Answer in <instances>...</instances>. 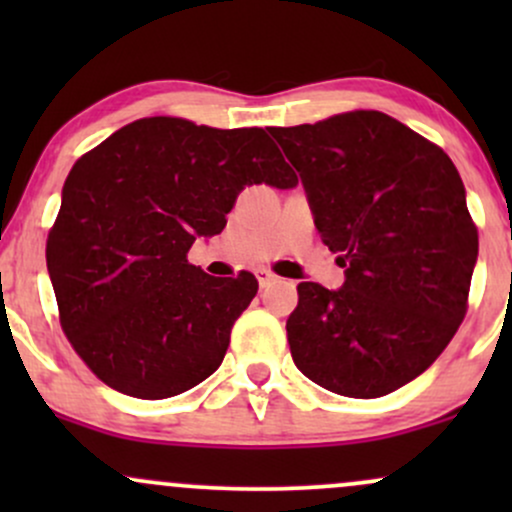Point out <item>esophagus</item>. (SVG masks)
I'll return each instance as SVG.
<instances>
[{
    "instance_id": "1",
    "label": "esophagus",
    "mask_w": 512,
    "mask_h": 512,
    "mask_svg": "<svg viewBox=\"0 0 512 512\" xmlns=\"http://www.w3.org/2000/svg\"><path fill=\"white\" fill-rule=\"evenodd\" d=\"M257 281H260V286L264 289V286H269L272 281H276V274L269 272V269H257Z\"/></svg>"
}]
</instances>
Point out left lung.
<instances>
[{"label":"left lung","mask_w":512,"mask_h":512,"mask_svg":"<svg viewBox=\"0 0 512 512\" xmlns=\"http://www.w3.org/2000/svg\"><path fill=\"white\" fill-rule=\"evenodd\" d=\"M269 134L301 173L322 243L349 267L339 291L298 284L293 363L337 395H390L443 354L467 315L479 233L460 173L378 110Z\"/></svg>","instance_id":"1"}]
</instances>
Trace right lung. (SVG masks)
<instances>
[{"label": "right lung", "instance_id": "obj_1", "mask_svg": "<svg viewBox=\"0 0 512 512\" xmlns=\"http://www.w3.org/2000/svg\"><path fill=\"white\" fill-rule=\"evenodd\" d=\"M260 182H298L262 127L166 115L129 122L74 163L45 257L62 332L98 380L166 399L221 366L257 279H216L187 252Z\"/></svg>", "mask_w": 512, "mask_h": 512}]
</instances>
